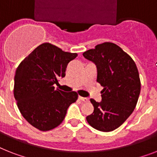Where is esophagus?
<instances>
[{
	"label": "esophagus",
	"instance_id": "obj_1",
	"mask_svg": "<svg viewBox=\"0 0 157 157\" xmlns=\"http://www.w3.org/2000/svg\"><path fill=\"white\" fill-rule=\"evenodd\" d=\"M79 99H80L81 101H84V102H88V101H89V98H87L79 97Z\"/></svg>",
	"mask_w": 157,
	"mask_h": 157
}]
</instances>
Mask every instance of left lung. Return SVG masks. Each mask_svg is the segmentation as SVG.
<instances>
[{"label":"left lung","mask_w":157,"mask_h":157,"mask_svg":"<svg viewBox=\"0 0 157 157\" xmlns=\"http://www.w3.org/2000/svg\"><path fill=\"white\" fill-rule=\"evenodd\" d=\"M83 56L95 63L97 81L103 87L101 101L90 99L94 109L86 120L98 131L112 132L127 120L138 101L141 85L136 64L113 43L98 44Z\"/></svg>","instance_id":"obj_1"}]
</instances>
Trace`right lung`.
I'll list each match as a JSON object with an SVG mask.
<instances>
[{"instance_id": "obj_1", "label": "right lung", "mask_w": 157, "mask_h": 157, "mask_svg": "<svg viewBox=\"0 0 157 157\" xmlns=\"http://www.w3.org/2000/svg\"><path fill=\"white\" fill-rule=\"evenodd\" d=\"M76 53L63 52L51 43H43L25 57L15 72L13 95L21 115L37 129L46 132L58 127L67 109L77 100L76 92L55 89L65 76L67 63Z\"/></svg>"}]
</instances>
